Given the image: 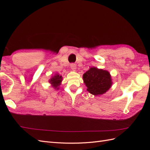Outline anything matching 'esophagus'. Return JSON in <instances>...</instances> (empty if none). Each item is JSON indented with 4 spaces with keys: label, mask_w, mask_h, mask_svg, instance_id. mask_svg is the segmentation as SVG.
<instances>
[{
    "label": "esophagus",
    "mask_w": 150,
    "mask_h": 150,
    "mask_svg": "<svg viewBox=\"0 0 150 150\" xmlns=\"http://www.w3.org/2000/svg\"><path fill=\"white\" fill-rule=\"evenodd\" d=\"M70 67H71V69L72 71H76V65L75 64H73V63H72V64H71Z\"/></svg>",
    "instance_id": "obj_1"
}]
</instances>
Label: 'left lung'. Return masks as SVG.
Masks as SVG:
<instances>
[{"label":"left lung","instance_id":"obj_1","mask_svg":"<svg viewBox=\"0 0 150 150\" xmlns=\"http://www.w3.org/2000/svg\"><path fill=\"white\" fill-rule=\"evenodd\" d=\"M83 78L87 91L94 96L106 93L112 84L110 72L96 67H90L83 74Z\"/></svg>","mask_w":150,"mask_h":150}]
</instances>
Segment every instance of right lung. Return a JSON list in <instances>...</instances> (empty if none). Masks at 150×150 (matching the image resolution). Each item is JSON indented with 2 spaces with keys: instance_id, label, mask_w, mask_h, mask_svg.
Instances as JSON below:
<instances>
[{
  "instance_id": "obj_1",
  "label": "right lung",
  "mask_w": 150,
  "mask_h": 150,
  "mask_svg": "<svg viewBox=\"0 0 150 150\" xmlns=\"http://www.w3.org/2000/svg\"><path fill=\"white\" fill-rule=\"evenodd\" d=\"M62 81V77L61 75L56 73L54 76H52L51 79L49 80V83L51 84V86L54 89L56 90L59 89V86L61 84V82Z\"/></svg>"
}]
</instances>
